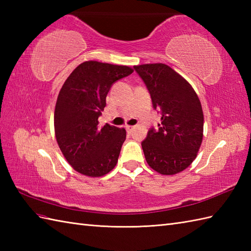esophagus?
<instances>
[{
	"instance_id": "34e87169",
	"label": "esophagus",
	"mask_w": 251,
	"mask_h": 251,
	"mask_svg": "<svg viewBox=\"0 0 251 251\" xmlns=\"http://www.w3.org/2000/svg\"><path fill=\"white\" fill-rule=\"evenodd\" d=\"M134 128H135V126H130V125H127L126 126V130L128 131V132H131Z\"/></svg>"
}]
</instances>
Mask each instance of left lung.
Wrapping results in <instances>:
<instances>
[{"mask_svg": "<svg viewBox=\"0 0 251 251\" xmlns=\"http://www.w3.org/2000/svg\"><path fill=\"white\" fill-rule=\"evenodd\" d=\"M150 93L153 108L161 113L141 142L147 163L162 175H175L189 167L199 152L204 114L195 90L185 78L164 63L135 66Z\"/></svg>", "mask_w": 251, "mask_h": 251, "instance_id": "8db88e82", "label": "left lung"}]
</instances>
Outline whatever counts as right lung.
<instances>
[{
	"label": "right lung",
	"mask_w": 251,
	"mask_h": 251,
	"mask_svg": "<svg viewBox=\"0 0 251 251\" xmlns=\"http://www.w3.org/2000/svg\"><path fill=\"white\" fill-rule=\"evenodd\" d=\"M132 72L127 66L90 60L74 69L62 85L54 114L55 135L63 156L79 174L101 177L115 167L126 130L109 124L100 128L98 117L112 85Z\"/></svg>",
	"instance_id": "1"
}]
</instances>
